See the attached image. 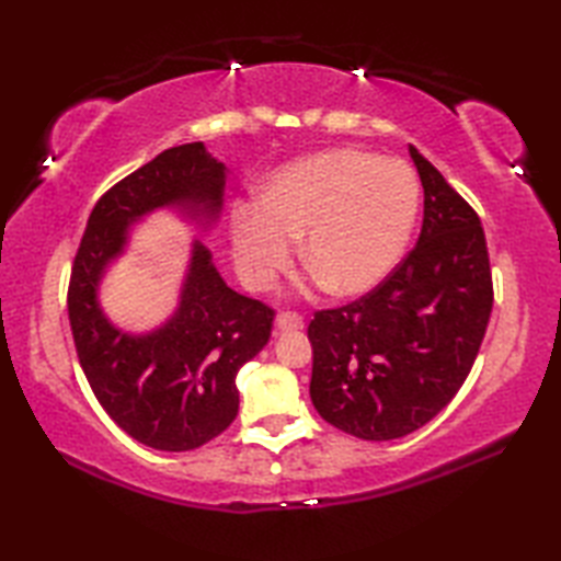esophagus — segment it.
I'll return each instance as SVG.
<instances>
[{
	"instance_id": "34e87169",
	"label": "esophagus",
	"mask_w": 561,
	"mask_h": 561,
	"mask_svg": "<svg viewBox=\"0 0 561 561\" xmlns=\"http://www.w3.org/2000/svg\"><path fill=\"white\" fill-rule=\"evenodd\" d=\"M274 330L277 332L304 330V318L299 313H279L277 318H274Z\"/></svg>"
}]
</instances>
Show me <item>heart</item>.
I'll return each mask as SVG.
<instances>
[{"instance_id":"obj_1","label":"heart","mask_w":561,"mask_h":561,"mask_svg":"<svg viewBox=\"0 0 561 561\" xmlns=\"http://www.w3.org/2000/svg\"><path fill=\"white\" fill-rule=\"evenodd\" d=\"M420 211V183L408 163L356 149H330L287 163L236 202V270L253 289H270L291 265L296 238L304 260L337 296L376 289L398 265Z\"/></svg>"}]
</instances>
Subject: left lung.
Instances as JSON below:
<instances>
[{"label":"left lung","mask_w":561,"mask_h":561,"mask_svg":"<svg viewBox=\"0 0 561 561\" xmlns=\"http://www.w3.org/2000/svg\"><path fill=\"white\" fill-rule=\"evenodd\" d=\"M410 157L424 187L416 245L374 291L308 325L316 410L364 440L408 436L446 408L494 304L480 217L412 145Z\"/></svg>","instance_id":"1"}]
</instances>
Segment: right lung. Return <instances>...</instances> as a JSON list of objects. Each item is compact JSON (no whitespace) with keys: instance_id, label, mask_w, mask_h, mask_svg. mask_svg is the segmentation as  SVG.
I'll list each match as a JSON object with an SVG mask.
<instances>
[{"instance_id":"1","label":"right lung","mask_w":561,"mask_h":561,"mask_svg":"<svg viewBox=\"0 0 561 561\" xmlns=\"http://www.w3.org/2000/svg\"><path fill=\"white\" fill-rule=\"evenodd\" d=\"M224 185L226 165L202 141L161 151L96 202L71 267L69 325L93 396L123 432L157 450L199 448L236 420V376L267 344L274 311L233 291L199 241L175 313L151 332L113 325L99 287L125 253L129 226L171 207L209 229Z\"/></svg>"}]
</instances>
